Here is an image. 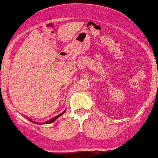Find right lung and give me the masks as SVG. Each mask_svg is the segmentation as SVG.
I'll return each mask as SVG.
<instances>
[{
  "label": "right lung",
  "instance_id": "1",
  "mask_svg": "<svg viewBox=\"0 0 158 158\" xmlns=\"http://www.w3.org/2000/svg\"><path fill=\"white\" fill-rule=\"evenodd\" d=\"M64 112H65V111H64ZM64 112L61 113V114H60V115H57V116L54 117V118H51V120H49V121H47V122H46V123H46V124H49V123H51L54 122V121L56 120V118H58V117H59V116H61V115H63V114H64ZM33 123H35V122H33Z\"/></svg>",
  "mask_w": 158,
  "mask_h": 158
}]
</instances>
